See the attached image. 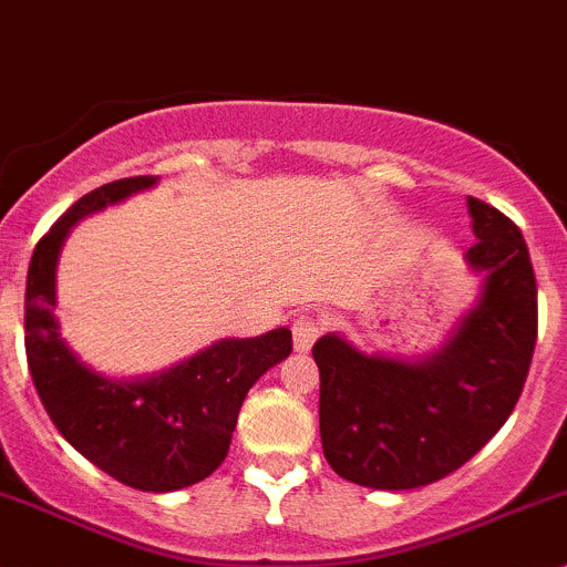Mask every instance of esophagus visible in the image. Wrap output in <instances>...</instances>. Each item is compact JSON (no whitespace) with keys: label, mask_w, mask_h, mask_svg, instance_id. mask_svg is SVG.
I'll list each match as a JSON object with an SVG mask.
<instances>
[{"label":"esophagus","mask_w":567,"mask_h":567,"mask_svg":"<svg viewBox=\"0 0 567 567\" xmlns=\"http://www.w3.org/2000/svg\"><path fill=\"white\" fill-rule=\"evenodd\" d=\"M320 323L310 316H299L293 320V346L296 351H310L312 342L318 340Z\"/></svg>","instance_id":"34e87169"}]
</instances>
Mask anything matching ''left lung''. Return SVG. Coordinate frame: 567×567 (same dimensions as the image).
I'll use <instances>...</instances> for the list:
<instances>
[{
	"label": "left lung",
	"instance_id": "8db88e82",
	"mask_svg": "<svg viewBox=\"0 0 567 567\" xmlns=\"http://www.w3.org/2000/svg\"><path fill=\"white\" fill-rule=\"evenodd\" d=\"M485 274L480 305L420 364L368 357L337 334L312 346L320 370V444L329 466L364 488L436 483L477 455L522 398L537 340V285L522 230L468 197Z\"/></svg>",
	"mask_w": 567,
	"mask_h": 567
}]
</instances>
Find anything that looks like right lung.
<instances>
[{
  "label": "right lung",
  "instance_id": "add662e5",
  "mask_svg": "<svg viewBox=\"0 0 567 567\" xmlns=\"http://www.w3.org/2000/svg\"><path fill=\"white\" fill-rule=\"evenodd\" d=\"M156 177H123L84 194L32 251L24 296V346L35 390L56 431L109 477L136 491L186 488L227 458L244 398L257 379L290 357V329L251 340H221L147 381L93 373L62 342L51 316L56 255L82 216L151 188Z\"/></svg>",
  "mask_w": 567,
  "mask_h": 567
}]
</instances>
